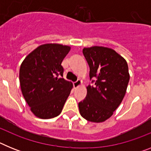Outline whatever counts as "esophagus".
Masks as SVG:
<instances>
[{
	"label": "esophagus",
	"mask_w": 151,
	"mask_h": 151,
	"mask_svg": "<svg viewBox=\"0 0 151 151\" xmlns=\"http://www.w3.org/2000/svg\"><path fill=\"white\" fill-rule=\"evenodd\" d=\"M82 82L81 81V80H77L76 82H73V86H74L75 88H76L79 87L80 85H82Z\"/></svg>",
	"instance_id": "1"
}]
</instances>
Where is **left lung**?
I'll return each instance as SVG.
<instances>
[{"label":"left lung","instance_id":"1","mask_svg":"<svg viewBox=\"0 0 151 151\" xmlns=\"http://www.w3.org/2000/svg\"><path fill=\"white\" fill-rule=\"evenodd\" d=\"M90 68L89 76L94 85L87 87V95L78 103L80 114L93 122L106 121L117 109L129 82L126 60L114 50L94 46L82 50Z\"/></svg>","mask_w":151,"mask_h":151}]
</instances>
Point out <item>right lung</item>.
Instances as JSON below:
<instances>
[{
	"mask_svg": "<svg viewBox=\"0 0 151 151\" xmlns=\"http://www.w3.org/2000/svg\"><path fill=\"white\" fill-rule=\"evenodd\" d=\"M70 47L45 44L32 51L19 69L21 91L31 111L40 119L60 114L73 88V83L63 77L62 61Z\"/></svg>",
	"mask_w": 151,
	"mask_h": 151,
	"instance_id": "1",
	"label": "right lung"
}]
</instances>
